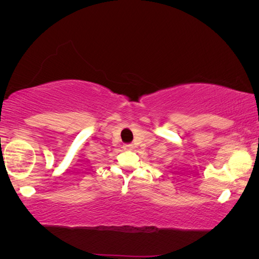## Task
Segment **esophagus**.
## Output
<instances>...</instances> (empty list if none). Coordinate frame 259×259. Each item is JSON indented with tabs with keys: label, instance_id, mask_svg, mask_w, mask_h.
Instances as JSON below:
<instances>
[{
	"label": "esophagus",
	"instance_id": "34e87169",
	"mask_svg": "<svg viewBox=\"0 0 259 259\" xmlns=\"http://www.w3.org/2000/svg\"><path fill=\"white\" fill-rule=\"evenodd\" d=\"M123 150H124V151H131V150H134V145H131V144H124V145H123Z\"/></svg>",
	"mask_w": 259,
	"mask_h": 259
}]
</instances>
